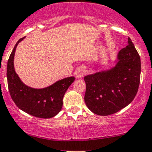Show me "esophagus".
Wrapping results in <instances>:
<instances>
[{"mask_svg":"<svg viewBox=\"0 0 152 152\" xmlns=\"http://www.w3.org/2000/svg\"><path fill=\"white\" fill-rule=\"evenodd\" d=\"M84 75H85V70H84L83 69L80 68V69H79L77 71V73H76L77 77H78V78L83 77L84 76Z\"/></svg>","mask_w":152,"mask_h":152,"instance_id":"1","label":"esophagus"}]
</instances>
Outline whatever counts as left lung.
<instances>
[{"label":"left lung","instance_id":"left-lung-1","mask_svg":"<svg viewBox=\"0 0 152 152\" xmlns=\"http://www.w3.org/2000/svg\"><path fill=\"white\" fill-rule=\"evenodd\" d=\"M117 63L109 70L84 77V100L88 108L99 115H109L130 104L138 90L140 58L131 39L117 56Z\"/></svg>","mask_w":152,"mask_h":152}]
</instances>
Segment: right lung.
<instances>
[{
  "label": "right lung",
  "mask_w": 152,
  "mask_h": 152,
  "mask_svg": "<svg viewBox=\"0 0 152 152\" xmlns=\"http://www.w3.org/2000/svg\"><path fill=\"white\" fill-rule=\"evenodd\" d=\"M24 38L18 40L8 60L6 76L11 97L20 110L30 115L42 118H52L61 110L64 96L75 77L64 78L45 88H33L25 85L14 67L16 48Z\"/></svg>",
  "instance_id": "right-lung-1"
}]
</instances>
